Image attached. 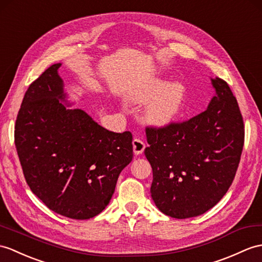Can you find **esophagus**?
<instances>
[{
    "label": "esophagus",
    "instance_id": "esophagus-1",
    "mask_svg": "<svg viewBox=\"0 0 262 262\" xmlns=\"http://www.w3.org/2000/svg\"><path fill=\"white\" fill-rule=\"evenodd\" d=\"M145 149V144L144 142H142L139 138H135L133 139V150L134 154L135 155H139L142 154Z\"/></svg>",
    "mask_w": 262,
    "mask_h": 262
}]
</instances>
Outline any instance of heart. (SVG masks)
<instances>
[{
  "mask_svg": "<svg viewBox=\"0 0 262 262\" xmlns=\"http://www.w3.org/2000/svg\"><path fill=\"white\" fill-rule=\"evenodd\" d=\"M187 88L183 82H171L166 78L154 77L139 84L127 94L133 103L148 102L145 109V119L148 124L164 127L178 118L185 106Z\"/></svg>",
  "mask_w": 262,
  "mask_h": 262,
  "instance_id": "obj_1",
  "label": "heart"
}]
</instances>
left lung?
<instances>
[{"instance_id":"8db88e82","label":"left lung","mask_w":262,"mask_h":262,"mask_svg":"<svg viewBox=\"0 0 262 262\" xmlns=\"http://www.w3.org/2000/svg\"><path fill=\"white\" fill-rule=\"evenodd\" d=\"M215 95L206 111L181 124L148 128L145 156L153 168L150 194L175 219L205 213L229 190L245 142L238 101L229 84L211 78Z\"/></svg>"}]
</instances>
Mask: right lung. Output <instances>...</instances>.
Listing matches in <instances>:
<instances>
[{
  "label": "right lung",
  "mask_w": 262,
  "mask_h": 262,
  "mask_svg": "<svg viewBox=\"0 0 262 262\" xmlns=\"http://www.w3.org/2000/svg\"><path fill=\"white\" fill-rule=\"evenodd\" d=\"M60 67H49L28 88L15 147L35 195L60 215L87 220L111 202L120 172L133 160V136L109 132L82 109L69 108Z\"/></svg>",
  "instance_id": "right-lung-1"
}]
</instances>
